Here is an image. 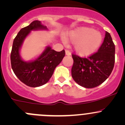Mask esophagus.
I'll use <instances>...</instances> for the list:
<instances>
[{"mask_svg": "<svg viewBox=\"0 0 125 125\" xmlns=\"http://www.w3.org/2000/svg\"><path fill=\"white\" fill-rule=\"evenodd\" d=\"M65 54H66V55H71V52L69 50H65Z\"/></svg>", "mask_w": 125, "mask_h": 125, "instance_id": "1", "label": "esophagus"}]
</instances>
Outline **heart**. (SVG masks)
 Masks as SVG:
<instances>
[{
    "label": "heart",
    "instance_id": "heart-1",
    "mask_svg": "<svg viewBox=\"0 0 125 125\" xmlns=\"http://www.w3.org/2000/svg\"><path fill=\"white\" fill-rule=\"evenodd\" d=\"M69 41L75 43L74 48L79 55L86 56L94 53L102 42V34L91 28L82 27L70 32Z\"/></svg>",
    "mask_w": 125,
    "mask_h": 125
}]
</instances>
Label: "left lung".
Segmentation results:
<instances>
[{"instance_id": "1", "label": "left lung", "mask_w": 125, "mask_h": 125, "mask_svg": "<svg viewBox=\"0 0 125 125\" xmlns=\"http://www.w3.org/2000/svg\"><path fill=\"white\" fill-rule=\"evenodd\" d=\"M74 63L71 75L74 81L86 88L98 86L110 75L115 63V45L106 31L103 42L97 52L87 58L72 54Z\"/></svg>"}]
</instances>
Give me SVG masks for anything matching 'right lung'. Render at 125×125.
<instances>
[{"instance_id":"add662e5","label":"right lung","mask_w":125,"mask_h":125,"mask_svg":"<svg viewBox=\"0 0 125 125\" xmlns=\"http://www.w3.org/2000/svg\"><path fill=\"white\" fill-rule=\"evenodd\" d=\"M47 30L40 21H34L20 30L15 37L11 52V67L15 75L22 82L30 87H39L50 80L55 68L65 55V50L57 52L47 46L37 59L25 62L20 55L23 40L32 30Z\"/></svg>"}]
</instances>
